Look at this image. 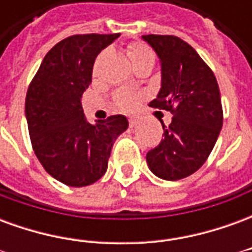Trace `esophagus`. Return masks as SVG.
Wrapping results in <instances>:
<instances>
[{"label": "esophagus", "mask_w": 252, "mask_h": 252, "mask_svg": "<svg viewBox=\"0 0 252 252\" xmlns=\"http://www.w3.org/2000/svg\"><path fill=\"white\" fill-rule=\"evenodd\" d=\"M137 123H139V121H137L136 117H129V126H137Z\"/></svg>", "instance_id": "1"}]
</instances>
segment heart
I'll return each mask as SVG.
<instances>
[{"mask_svg": "<svg viewBox=\"0 0 252 252\" xmlns=\"http://www.w3.org/2000/svg\"><path fill=\"white\" fill-rule=\"evenodd\" d=\"M129 58H131L132 64L139 62H144V61H150L154 62V52L153 50L147 47L143 43H133L128 50ZM116 104L120 106L121 109L131 110L135 108L137 102V94L129 90H120L117 92L115 95Z\"/></svg>", "mask_w": 252, "mask_h": 252, "instance_id": "heart-1", "label": "heart"}]
</instances>
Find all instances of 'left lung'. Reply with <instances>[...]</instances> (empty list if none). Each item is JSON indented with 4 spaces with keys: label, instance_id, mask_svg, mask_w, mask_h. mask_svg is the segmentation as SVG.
Masks as SVG:
<instances>
[{
    "label": "left lung",
    "instance_id": "left-lung-1",
    "mask_svg": "<svg viewBox=\"0 0 252 252\" xmlns=\"http://www.w3.org/2000/svg\"><path fill=\"white\" fill-rule=\"evenodd\" d=\"M162 67V86L151 108L169 110L173 120L163 139L147 153L154 174L166 181L189 177L212 153L222 126L216 77L191 46L177 36L144 35Z\"/></svg>",
    "mask_w": 252,
    "mask_h": 252
}]
</instances>
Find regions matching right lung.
I'll use <instances>...</instances> for the list:
<instances>
[{
  "label": "right lung",
  "mask_w": 252,
  "mask_h": 252,
  "mask_svg": "<svg viewBox=\"0 0 252 252\" xmlns=\"http://www.w3.org/2000/svg\"><path fill=\"white\" fill-rule=\"evenodd\" d=\"M119 36L63 39L44 57L27 92L25 117L33 151L47 173L67 186L98 181L108 169L113 143L128 128L123 115L90 124L81 105L95 58Z\"/></svg>",
  "instance_id": "1"
}]
</instances>
